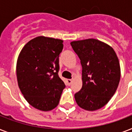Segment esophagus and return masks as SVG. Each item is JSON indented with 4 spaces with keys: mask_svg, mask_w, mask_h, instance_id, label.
<instances>
[{
    "mask_svg": "<svg viewBox=\"0 0 132 132\" xmlns=\"http://www.w3.org/2000/svg\"><path fill=\"white\" fill-rule=\"evenodd\" d=\"M66 81H67V84H68V85H69V86H70V84H72V79H67V80H66Z\"/></svg>",
    "mask_w": 132,
    "mask_h": 132,
    "instance_id": "esophagus-1",
    "label": "esophagus"
}]
</instances>
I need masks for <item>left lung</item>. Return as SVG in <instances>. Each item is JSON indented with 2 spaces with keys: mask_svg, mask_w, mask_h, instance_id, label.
Masks as SVG:
<instances>
[{
  "mask_svg": "<svg viewBox=\"0 0 132 132\" xmlns=\"http://www.w3.org/2000/svg\"><path fill=\"white\" fill-rule=\"evenodd\" d=\"M82 66V88L75 94L79 106L95 111L114 94L121 79L119 59L112 48L96 39L70 42Z\"/></svg>",
  "mask_w": 132,
  "mask_h": 132,
  "instance_id": "1",
  "label": "left lung"
}]
</instances>
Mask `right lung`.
<instances>
[{
	"label": "right lung",
	"instance_id": "right-lung-1",
	"mask_svg": "<svg viewBox=\"0 0 132 132\" xmlns=\"http://www.w3.org/2000/svg\"><path fill=\"white\" fill-rule=\"evenodd\" d=\"M63 46V40L38 36L24 46L18 57L20 90L27 101L39 110L46 112L57 106L65 88L58 75Z\"/></svg>",
	"mask_w": 132,
	"mask_h": 132
}]
</instances>
